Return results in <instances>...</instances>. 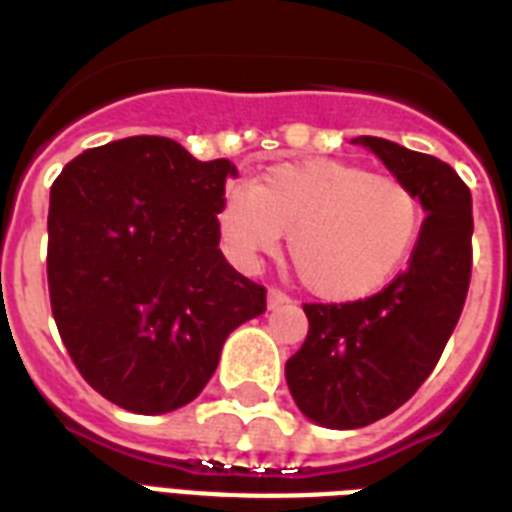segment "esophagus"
<instances>
[{
    "instance_id": "obj_1",
    "label": "esophagus",
    "mask_w": 512,
    "mask_h": 512,
    "mask_svg": "<svg viewBox=\"0 0 512 512\" xmlns=\"http://www.w3.org/2000/svg\"><path fill=\"white\" fill-rule=\"evenodd\" d=\"M289 303V297L281 292V289H268V308H279V305Z\"/></svg>"
}]
</instances>
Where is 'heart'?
Instances as JSON below:
<instances>
[{
	"instance_id": "1",
	"label": "heart",
	"mask_w": 512,
	"mask_h": 512,
	"mask_svg": "<svg viewBox=\"0 0 512 512\" xmlns=\"http://www.w3.org/2000/svg\"><path fill=\"white\" fill-rule=\"evenodd\" d=\"M217 225L241 265L276 252L289 257L313 295L350 303L380 292L412 255L422 228L420 199L390 175L340 159L284 162L223 196Z\"/></svg>"
}]
</instances>
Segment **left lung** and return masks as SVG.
I'll return each mask as SVG.
<instances>
[{"mask_svg": "<svg viewBox=\"0 0 512 512\" xmlns=\"http://www.w3.org/2000/svg\"><path fill=\"white\" fill-rule=\"evenodd\" d=\"M353 143L412 188L425 220L409 268L382 292L303 305L308 337L287 361V385L297 409L332 430L388 417L428 380L460 321L473 260V201L449 164L372 135Z\"/></svg>", "mask_w": 512, "mask_h": 512, "instance_id": "8db88e82", "label": "left lung"}]
</instances>
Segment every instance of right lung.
Listing matches in <instances>:
<instances>
[{
    "instance_id": "add662e5",
    "label": "right lung",
    "mask_w": 512,
    "mask_h": 512,
    "mask_svg": "<svg viewBox=\"0 0 512 512\" xmlns=\"http://www.w3.org/2000/svg\"><path fill=\"white\" fill-rule=\"evenodd\" d=\"M228 177V159L135 135L84 151L52 183V316L84 380L127 412L191 404L228 335L265 313V287L217 247Z\"/></svg>"
}]
</instances>
